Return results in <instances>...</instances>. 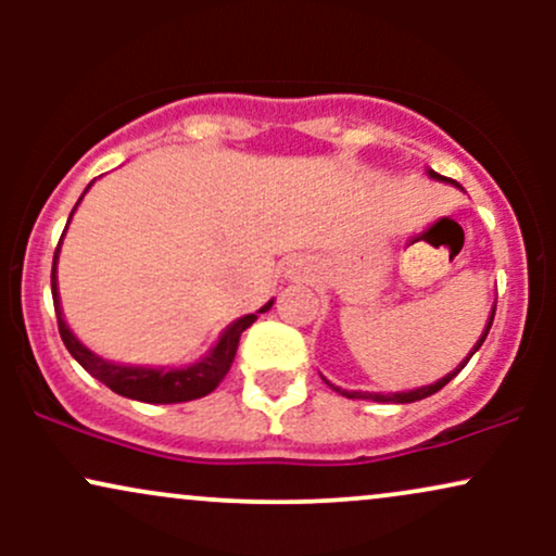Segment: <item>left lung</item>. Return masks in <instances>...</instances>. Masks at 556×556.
<instances>
[{
	"mask_svg": "<svg viewBox=\"0 0 556 556\" xmlns=\"http://www.w3.org/2000/svg\"><path fill=\"white\" fill-rule=\"evenodd\" d=\"M429 177H433V180H439V182H450V185H455V188H460V185H457L455 180H450V177H442V175H437V172L433 169H429ZM494 311H496V303H494V308H491V316H489V321H486V327H483V334L478 337V342L473 344V350H470L468 353V358H465L460 366L455 368V371H450L446 376H442V379L439 381H433V384H429V387H418V389H410V392H389V394H384V392H348V389H340V387H334V384H329L327 379V384L334 389V392H340V394H344V397H350V400H374V402H397V405H405V402H416V400H424V397H431V394H437L439 389L442 387H446L450 384L452 379H455L457 374L463 371L465 368V363H468L470 358H473V353L478 348H481L483 344V340H486V334H489V329H491V321H494Z\"/></svg>",
	"mask_w": 556,
	"mask_h": 556,
	"instance_id": "obj_1",
	"label": "left lung"
}]
</instances>
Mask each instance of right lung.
Masks as SVG:
<instances>
[{
  "instance_id": "1",
  "label": "right lung",
  "mask_w": 556,
  "mask_h": 556,
  "mask_svg": "<svg viewBox=\"0 0 556 556\" xmlns=\"http://www.w3.org/2000/svg\"><path fill=\"white\" fill-rule=\"evenodd\" d=\"M91 188V185H88ZM88 188L83 190V195L88 193ZM80 195V201H83ZM78 201V203H80ZM75 203V208H78ZM75 208L70 212V219H73ZM67 219V227H70ZM65 227V232H67ZM65 232H62V240H65ZM60 245L54 251V264H52V298H54V311H56V324H60V337L65 342V348L70 350L75 361L86 368L93 379H99L101 384H106L112 392L123 394V397L138 400V402H151V405H172V402H190L198 397H206L208 392H214L219 387V381L225 379L229 366H232L235 353H238V342L240 334L256 321L258 314H266L271 308L274 300H269L266 305H261L256 314H248L235 318L229 327L222 331L219 340L201 361L190 363L185 368H151V366H123V363H112L104 361L101 355H96L93 350H88L78 337L73 334V329L67 327L65 314H62L60 305V290H56V261H60Z\"/></svg>"
}]
</instances>
